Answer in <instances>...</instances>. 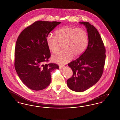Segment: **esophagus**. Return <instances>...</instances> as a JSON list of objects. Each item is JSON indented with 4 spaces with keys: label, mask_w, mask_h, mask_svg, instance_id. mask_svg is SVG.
<instances>
[{
    "label": "esophagus",
    "mask_w": 120,
    "mask_h": 120,
    "mask_svg": "<svg viewBox=\"0 0 120 120\" xmlns=\"http://www.w3.org/2000/svg\"><path fill=\"white\" fill-rule=\"evenodd\" d=\"M59 69H62L64 68V67H63V66H62V65H59Z\"/></svg>",
    "instance_id": "esophagus-1"
}]
</instances>
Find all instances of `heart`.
<instances>
[{"instance_id": "1", "label": "heart", "mask_w": 120, "mask_h": 120, "mask_svg": "<svg viewBox=\"0 0 120 120\" xmlns=\"http://www.w3.org/2000/svg\"><path fill=\"white\" fill-rule=\"evenodd\" d=\"M55 36L49 35L46 43L49 49L53 53L58 51L60 44L64 49L52 57L54 63L65 64L69 62L74 55L78 57L85 50L88 41L86 30L81 28L63 26L55 31Z\"/></svg>"}]
</instances>
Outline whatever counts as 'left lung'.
<instances>
[{
    "label": "left lung",
    "instance_id": "1",
    "mask_svg": "<svg viewBox=\"0 0 120 120\" xmlns=\"http://www.w3.org/2000/svg\"><path fill=\"white\" fill-rule=\"evenodd\" d=\"M79 23L86 28L88 45L80 57L68 63L73 75L67 82L70 89L77 92L86 91L100 79L106 58V50L97 29L88 22Z\"/></svg>",
    "mask_w": 120,
    "mask_h": 120
}]
</instances>
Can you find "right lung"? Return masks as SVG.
Instances as JSON below:
<instances>
[{
    "instance_id": "1",
    "label": "right lung",
    "mask_w": 120,
    "mask_h": 120,
    "mask_svg": "<svg viewBox=\"0 0 120 120\" xmlns=\"http://www.w3.org/2000/svg\"><path fill=\"white\" fill-rule=\"evenodd\" d=\"M61 23L39 21L25 29L17 38L15 49V68L23 84L33 90H41L49 85L51 73L59 69L57 64H43L50 52L46 38Z\"/></svg>"
}]
</instances>
